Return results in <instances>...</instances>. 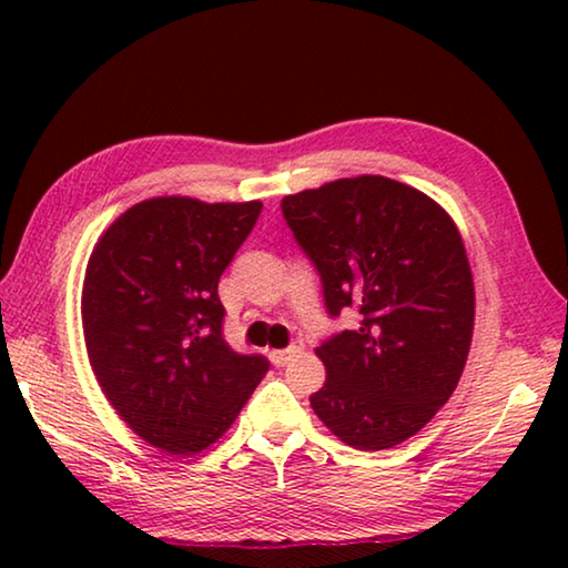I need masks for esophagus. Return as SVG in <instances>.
<instances>
[{
    "label": "esophagus",
    "mask_w": 568,
    "mask_h": 568,
    "mask_svg": "<svg viewBox=\"0 0 568 568\" xmlns=\"http://www.w3.org/2000/svg\"><path fill=\"white\" fill-rule=\"evenodd\" d=\"M301 353V345H291V348H281V351H271V361L277 365V368H283V365L291 363L295 355Z\"/></svg>",
    "instance_id": "esophagus-1"
}]
</instances>
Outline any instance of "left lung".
<instances>
[{
  "instance_id": "left-lung-1",
  "label": "left lung",
  "mask_w": 568,
  "mask_h": 568,
  "mask_svg": "<svg viewBox=\"0 0 568 568\" xmlns=\"http://www.w3.org/2000/svg\"><path fill=\"white\" fill-rule=\"evenodd\" d=\"M281 207L331 318H361L315 351L328 371L311 396L315 416L358 450L403 444L456 390L474 335V277L454 220L381 175L325 182Z\"/></svg>"
}]
</instances>
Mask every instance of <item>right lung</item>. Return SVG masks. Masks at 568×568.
Masks as SVG:
<instances>
[{
	"label": "right lung",
	"mask_w": 568,
	"mask_h": 568,
	"mask_svg": "<svg viewBox=\"0 0 568 568\" xmlns=\"http://www.w3.org/2000/svg\"><path fill=\"white\" fill-rule=\"evenodd\" d=\"M263 203L152 197L94 245L82 285L90 365L134 434L192 456L225 434L271 368L223 338L220 275Z\"/></svg>",
	"instance_id": "obj_1"
}]
</instances>
